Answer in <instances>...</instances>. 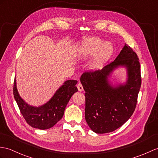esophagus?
I'll list each match as a JSON object with an SVG mask.
<instances>
[{
	"instance_id": "1",
	"label": "esophagus",
	"mask_w": 158,
	"mask_h": 158,
	"mask_svg": "<svg viewBox=\"0 0 158 158\" xmlns=\"http://www.w3.org/2000/svg\"><path fill=\"white\" fill-rule=\"evenodd\" d=\"M77 88H78V89H79V91H83V85H82V84L81 83H78L77 84Z\"/></svg>"
}]
</instances>
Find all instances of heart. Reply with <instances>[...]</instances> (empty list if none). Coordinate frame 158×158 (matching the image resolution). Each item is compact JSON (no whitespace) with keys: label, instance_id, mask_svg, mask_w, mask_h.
<instances>
[{"label":"heart","instance_id":"1","mask_svg":"<svg viewBox=\"0 0 158 158\" xmlns=\"http://www.w3.org/2000/svg\"><path fill=\"white\" fill-rule=\"evenodd\" d=\"M114 52L112 44L98 38H84L75 50V54L81 59H85L95 54L91 62L92 69L100 68L112 56Z\"/></svg>","mask_w":158,"mask_h":158}]
</instances>
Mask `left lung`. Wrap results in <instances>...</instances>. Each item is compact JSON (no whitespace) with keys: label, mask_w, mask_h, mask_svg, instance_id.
I'll use <instances>...</instances> for the list:
<instances>
[{"label":"left lung","mask_w":158,"mask_h":158,"mask_svg":"<svg viewBox=\"0 0 158 158\" xmlns=\"http://www.w3.org/2000/svg\"><path fill=\"white\" fill-rule=\"evenodd\" d=\"M119 65L126 66L129 78L126 85L113 88L107 78ZM80 80L85 91V120L94 132L110 133L130 118L136 108L141 77L137 54L129 45L101 71H85Z\"/></svg>","instance_id":"8db88e82"}]
</instances>
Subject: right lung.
Masks as SVG:
<instances>
[{"label":"right lung","mask_w":158,"mask_h":158,"mask_svg":"<svg viewBox=\"0 0 158 158\" xmlns=\"http://www.w3.org/2000/svg\"><path fill=\"white\" fill-rule=\"evenodd\" d=\"M77 80L65 81L52 99L40 107L29 106L20 98L16 87V81L13 83V95L21 114L31 127L39 129H48L56 124L63 116L66 106L73 94L78 91Z\"/></svg>","instance_id":"right-lung-1"}]
</instances>
